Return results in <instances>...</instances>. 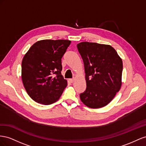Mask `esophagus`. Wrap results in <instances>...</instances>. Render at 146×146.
<instances>
[{"label":"esophagus","instance_id":"esophagus-1","mask_svg":"<svg viewBox=\"0 0 146 146\" xmlns=\"http://www.w3.org/2000/svg\"><path fill=\"white\" fill-rule=\"evenodd\" d=\"M74 79H69V80H68L69 82H71V83H73L74 82Z\"/></svg>","mask_w":146,"mask_h":146}]
</instances>
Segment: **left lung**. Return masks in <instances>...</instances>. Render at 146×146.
Instances as JSON below:
<instances>
[{"label": "left lung", "instance_id": "obj_1", "mask_svg": "<svg viewBox=\"0 0 146 146\" xmlns=\"http://www.w3.org/2000/svg\"><path fill=\"white\" fill-rule=\"evenodd\" d=\"M77 48L84 62L87 86L81 100L90 108L105 106L121 87L122 59L109 44L84 41Z\"/></svg>", "mask_w": 146, "mask_h": 146}]
</instances>
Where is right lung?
Segmentation results:
<instances>
[{
	"instance_id": "1",
	"label": "right lung",
	"mask_w": 146,
	"mask_h": 146,
	"mask_svg": "<svg viewBox=\"0 0 146 146\" xmlns=\"http://www.w3.org/2000/svg\"><path fill=\"white\" fill-rule=\"evenodd\" d=\"M70 43L67 40H40L24 55L22 81L33 100L48 105L60 98L67 86V81L61 74V59Z\"/></svg>"
}]
</instances>
